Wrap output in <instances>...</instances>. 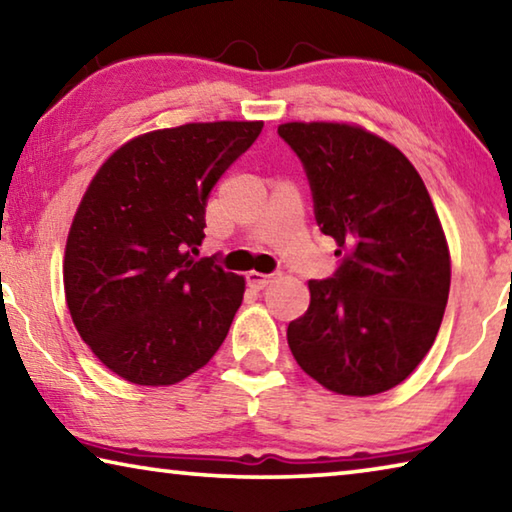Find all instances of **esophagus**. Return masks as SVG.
Here are the masks:
<instances>
[{
	"label": "esophagus",
	"instance_id": "obj_1",
	"mask_svg": "<svg viewBox=\"0 0 512 512\" xmlns=\"http://www.w3.org/2000/svg\"><path fill=\"white\" fill-rule=\"evenodd\" d=\"M273 277H277V273H257V271H250L248 275H246V280H248V284L253 289H264V287H268V284L273 282Z\"/></svg>",
	"mask_w": 512,
	"mask_h": 512
}]
</instances>
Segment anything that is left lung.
Listing matches in <instances>:
<instances>
[{
    "mask_svg": "<svg viewBox=\"0 0 512 512\" xmlns=\"http://www.w3.org/2000/svg\"><path fill=\"white\" fill-rule=\"evenodd\" d=\"M277 133L305 164L320 232L343 264L309 282L287 339L327 391L368 397L411 375L443 323L452 259L420 173L384 137L345 121H289Z\"/></svg>",
    "mask_w": 512,
    "mask_h": 512,
    "instance_id": "obj_1",
    "label": "left lung"
}]
</instances>
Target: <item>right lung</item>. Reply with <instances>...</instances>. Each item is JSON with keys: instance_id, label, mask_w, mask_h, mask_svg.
Wrapping results in <instances>:
<instances>
[{"instance_id": "obj_1", "label": "right lung", "mask_w": 512, "mask_h": 512, "mask_svg": "<svg viewBox=\"0 0 512 512\" xmlns=\"http://www.w3.org/2000/svg\"><path fill=\"white\" fill-rule=\"evenodd\" d=\"M264 121H194L137 135L94 173L67 235L63 282L74 327L103 366L171 386L228 336L246 280L194 259L205 205Z\"/></svg>"}]
</instances>
